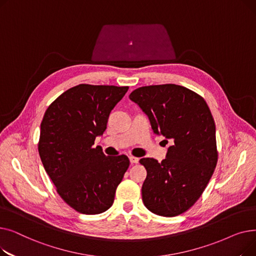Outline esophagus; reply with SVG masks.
I'll return each mask as SVG.
<instances>
[{"mask_svg": "<svg viewBox=\"0 0 256 256\" xmlns=\"http://www.w3.org/2000/svg\"><path fill=\"white\" fill-rule=\"evenodd\" d=\"M130 160L132 164H137V163H139V158H136V156H130Z\"/></svg>", "mask_w": 256, "mask_h": 256, "instance_id": "34e87169", "label": "esophagus"}]
</instances>
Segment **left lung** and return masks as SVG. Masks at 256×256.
<instances>
[{"instance_id":"left-lung-1","label":"left lung","mask_w":256,"mask_h":256,"mask_svg":"<svg viewBox=\"0 0 256 256\" xmlns=\"http://www.w3.org/2000/svg\"><path fill=\"white\" fill-rule=\"evenodd\" d=\"M130 100L148 116L154 134L174 142L160 163L152 158L140 160L147 171L143 204L158 216H178L199 199L217 165L216 126L210 108L199 94L176 84L137 88Z\"/></svg>"}]
</instances>
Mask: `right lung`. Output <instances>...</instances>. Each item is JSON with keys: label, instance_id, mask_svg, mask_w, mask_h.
Here are the masks:
<instances>
[{"label": "right lung", "instance_id": "add662e5", "mask_svg": "<svg viewBox=\"0 0 256 256\" xmlns=\"http://www.w3.org/2000/svg\"><path fill=\"white\" fill-rule=\"evenodd\" d=\"M128 87L80 84L63 92L40 124L38 152L60 197L76 212L96 214L110 208L130 166L126 156H109L98 136Z\"/></svg>", "mask_w": 256, "mask_h": 256}]
</instances>
